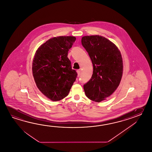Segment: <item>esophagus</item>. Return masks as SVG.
I'll return each mask as SVG.
<instances>
[{"label": "esophagus", "instance_id": "esophagus-1", "mask_svg": "<svg viewBox=\"0 0 152 152\" xmlns=\"http://www.w3.org/2000/svg\"><path fill=\"white\" fill-rule=\"evenodd\" d=\"M81 69H77V75H80L81 73Z\"/></svg>", "mask_w": 152, "mask_h": 152}]
</instances>
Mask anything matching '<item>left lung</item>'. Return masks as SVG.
I'll list each match as a JSON object with an SVG mask.
<instances>
[{"mask_svg": "<svg viewBox=\"0 0 152 152\" xmlns=\"http://www.w3.org/2000/svg\"><path fill=\"white\" fill-rule=\"evenodd\" d=\"M81 43L93 64L90 80L84 85L86 96L100 102L107 99L118 87L123 75L121 53L113 42L99 35L85 36Z\"/></svg>", "mask_w": 152, "mask_h": 152, "instance_id": "obj_1", "label": "left lung"}]
</instances>
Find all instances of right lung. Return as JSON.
Returning a JSON list of instances; mask_svg holds the SVG:
<instances>
[{
	"label": "right lung",
	"instance_id": "obj_1",
	"mask_svg": "<svg viewBox=\"0 0 152 152\" xmlns=\"http://www.w3.org/2000/svg\"><path fill=\"white\" fill-rule=\"evenodd\" d=\"M76 40L75 36L54 37L36 51L32 75L39 90L52 101L66 97L77 76L72 69L68 52Z\"/></svg>",
	"mask_w": 152,
	"mask_h": 152
}]
</instances>
